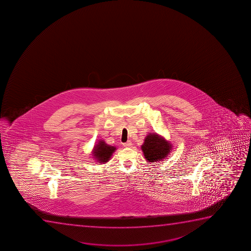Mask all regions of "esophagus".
<instances>
[{
  "label": "esophagus",
  "mask_w": 251,
  "mask_h": 251,
  "mask_svg": "<svg viewBox=\"0 0 251 251\" xmlns=\"http://www.w3.org/2000/svg\"><path fill=\"white\" fill-rule=\"evenodd\" d=\"M124 147H132L133 146V144H132V142L127 141L126 143H124Z\"/></svg>",
  "instance_id": "1"
}]
</instances>
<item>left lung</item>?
I'll return each mask as SVG.
<instances>
[{"mask_svg":"<svg viewBox=\"0 0 251 251\" xmlns=\"http://www.w3.org/2000/svg\"><path fill=\"white\" fill-rule=\"evenodd\" d=\"M170 141L156 133H149L145 137L141 150L148 163L157 162L169 156L172 151Z\"/></svg>","mask_w":251,"mask_h":251,"instance_id":"1","label":"left lung"}]
</instances>
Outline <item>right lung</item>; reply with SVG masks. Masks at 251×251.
Returning a JSON list of instances; mask_svg holds the SVG:
<instances>
[{
	"instance_id": "right-lung-1",
	"label": "right lung",
	"mask_w": 251,
	"mask_h": 251,
	"mask_svg": "<svg viewBox=\"0 0 251 251\" xmlns=\"http://www.w3.org/2000/svg\"><path fill=\"white\" fill-rule=\"evenodd\" d=\"M117 148L115 146L107 145L104 140H99L98 144L94 145L92 151V155L97 162L100 163L99 165L105 164L108 162L112 153L115 152Z\"/></svg>"
}]
</instances>
